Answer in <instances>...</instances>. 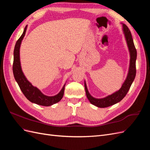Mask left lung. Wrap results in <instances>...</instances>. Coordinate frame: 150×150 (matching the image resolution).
<instances>
[{
  "label": "left lung",
  "mask_w": 150,
  "mask_h": 150,
  "mask_svg": "<svg viewBox=\"0 0 150 150\" xmlns=\"http://www.w3.org/2000/svg\"><path fill=\"white\" fill-rule=\"evenodd\" d=\"M122 31L124 33L126 43L128 45L130 54V62L128 76H127L126 79L124 83L122 84L120 89L115 93L109 95V96L104 98H94L89 94L87 88V86H86V82L84 81L86 96H87L88 100L91 103L98 108L109 107L121 101L125 98L126 94L128 93L131 86L135 78L136 72H137V69H136V60H137V49L135 48L131 32L126 25L124 24H122Z\"/></svg>",
  "instance_id": "1"
}]
</instances>
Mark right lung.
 Masks as SVG:
<instances>
[{"label":"right lung","mask_w":150,"mask_h":150,"mask_svg":"<svg viewBox=\"0 0 150 150\" xmlns=\"http://www.w3.org/2000/svg\"><path fill=\"white\" fill-rule=\"evenodd\" d=\"M26 29L27 25L24 28L22 35L16 42L14 50H13V62L12 66L13 76L22 92L29 101L44 106H51L61 100L64 95L65 84L57 94L54 96H47L42 94L39 89L32 85L29 81L26 79L21 69L19 53L21 42L25 34Z\"/></svg>","instance_id":"1"}]
</instances>
